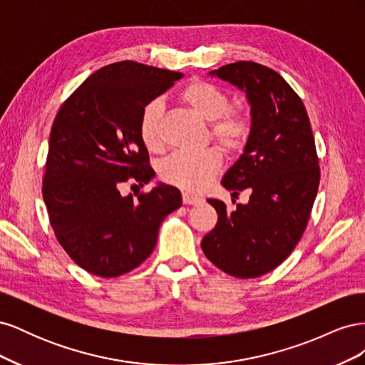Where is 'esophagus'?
<instances>
[{"instance_id":"1","label":"esophagus","mask_w":365,"mask_h":365,"mask_svg":"<svg viewBox=\"0 0 365 365\" xmlns=\"http://www.w3.org/2000/svg\"><path fill=\"white\" fill-rule=\"evenodd\" d=\"M182 202H184L185 205H197V204L202 202V197L196 196V195H192V193H189V192H184V193H182Z\"/></svg>"}]
</instances>
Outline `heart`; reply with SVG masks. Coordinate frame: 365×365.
<instances>
[{"instance_id": "heart-1", "label": "heart", "mask_w": 365, "mask_h": 365, "mask_svg": "<svg viewBox=\"0 0 365 365\" xmlns=\"http://www.w3.org/2000/svg\"><path fill=\"white\" fill-rule=\"evenodd\" d=\"M180 102L210 123V135L230 153H239L248 145L252 125L250 117L240 109L230 108L231 102L225 91L207 81H193L185 85ZM163 103L158 98L143 105L138 115V134L141 143L150 152L163 148L161 137ZM222 155L216 148L197 153H175L165 160L160 175L164 182L184 192H200L215 178Z\"/></svg>"}]
</instances>
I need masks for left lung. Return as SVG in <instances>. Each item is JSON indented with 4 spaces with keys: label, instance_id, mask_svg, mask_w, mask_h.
<instances>
[{
    "label": "left lung",
    "instance_id": "left-lung-1",
    "mask_svg": "<svg viewBox=\"0 0 365 365\" xmlns=\"http://www.w3.org/2000/svg\"><path fill=\"white\" fill-rule=\"evenodd\" d=\"M212 74L245 90L251 103L250 141L222 180L251 196L233 212L208 200L219 216L201 247L220 271L254 279L277 268L304 233L319 185L315 140L300 96L277 71L239 61Z\"/></svg>",
    "mask_w": 365,
    "mask_h": 365
}]
</instances>
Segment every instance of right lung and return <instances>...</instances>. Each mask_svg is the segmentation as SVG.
Instances as JSON below:
<instances>
[{"label": "right lung", "mask_w": 365, "mask_h": 365, "mask_svg": "<svg viewBox=\"0 0 365 365\" xmlns=\"http://www.w3.org/2000/svg\"><path fill=\"white\" fill-rule=\"evenodd\" d=\"M182 77L121 61L97 70L62 103L53 121L42 196L61 247L81 268L113 279L145 262L163 219L181 207V193L160 184L121 196L128 181L148 184L155 172L138 134L149 101Z\"/></svg>", "instance_id": "add662e5"}]
</instances>
